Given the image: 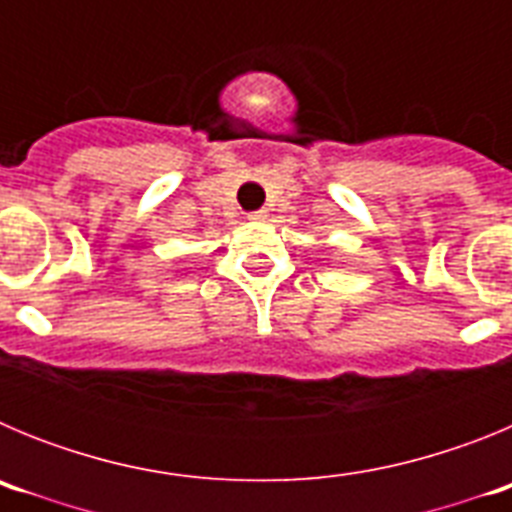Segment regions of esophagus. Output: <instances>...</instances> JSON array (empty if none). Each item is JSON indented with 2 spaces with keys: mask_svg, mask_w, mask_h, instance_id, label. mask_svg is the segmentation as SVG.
I'll list each match as a JSON object with an SVG mask.
<instances>
[{
  "mask_svg": "<svg viewBox=\"0 0 512 512\" xmlns=\"http://www.w3.org/2000/svg\"><path fill=\"white\" fill-rule=\"evenodd\" d=\"M248 220H253V223H264V220H266V210L251 212V215H248Z\"/></svg>",
  "mask_w": 512,
  "mask_h": 512,
  "instance_id": "34e87169",
  "label": "esophagus"
}]
</instances>
